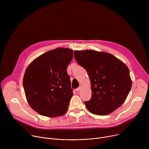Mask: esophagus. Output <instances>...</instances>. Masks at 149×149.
<instances>
[{
	"mask_svg": "<svg viewBox=\"0 0 149 149\" xmlns=\"http://www.w3.org/2000/svg\"><path fill=\"white\" fill-rule=\"evenodd\" d=\"M80 88H81V87H79L78 88H76V89H75V91L78 92V91H79L80 90Z\"/></svg>",
	"mask_w": 149,
	"mask_h": 149,
	"instance_id": "obj_1",
	"label": "esophagus"
}]
</instances>
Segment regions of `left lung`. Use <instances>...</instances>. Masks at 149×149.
Wrapping results in <instances>:
<instances>
[{"instance_id": "1", "label": "left lung", "mask_w": 149, "mask_h": 149, "mask_svg": "<svg viewBox=\"0 0 149 149\" xmlns=\"http://www.w3.org/2000/svg\"><path fill=\"white\" fill-rule=\"evenodd\" d=\"M74 57L78 64L86 69L91 81V98L84 101L87 109L94 114L102 116L120 107L132 85L127 65L104 52L75 51Z\"/></svg>"}]
</instances>
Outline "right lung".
Returning <instances> with one entry per match:
<instances>
[{
	"label": "right lung",
	"instance_id": "1",
	"mask_svg": "<svg viewBox=\"0 0 149 149\" xmlns=\"http://www.w3.org/2000/svg\"><path fill=\"white\" fill-rule=\"evenodd\" d=\"M73 51L56 48L36 58L27 68L23 86L31 108L39 114L55 117L64 114L72 97L68 65Z\"/></svg>",
	"mask_w": 149,
	"mask_h": 149
}]
</instances>
